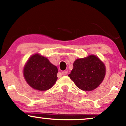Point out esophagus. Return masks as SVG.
<instances>
[{
	"label": "esophagus",
	"instance_id": "34e87169",
	"mask_svg": "<svg viewBox=\"0 0 126 126\" xmlns=\"http://www.w3.org/2000/svg\"><path fill=\"white\" fill-rule=\"evenodd\" d=\"M62 74L63 75V76H65V75H66L67 74V71H63V72L62 73Z\"/></svg>",
	"mask_w": 126,
	"mask_h": 126
}]
</instances>
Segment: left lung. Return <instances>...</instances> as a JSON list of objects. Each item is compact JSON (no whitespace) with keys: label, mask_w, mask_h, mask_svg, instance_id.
Masks as SVG:
<instances>
[{"label":"left lung","mask_w":126,"mask_h":126,"mask_svg":"<svg viewBox=\"0 0 126 126\" xmlns=\"http://www.w3.org/2000/svg\"><path fill=\"white\" fill-rule=\"evenodd\" d=\"M105 74L104 63L96 56L91 55L75 60L73 70L68 76L78 88L90 91L102 83Z\"/></svg>","instance_id":"8db88e82"}]
</instances>
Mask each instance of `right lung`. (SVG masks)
Masks as SVG:
<instances>
[{
	"label": "right lung",
	"instance_id": "right-lung-1",
	"mask_svg": "<svg viewBox=\"0 0 126 126\" xmlns=\"http://www.w3.org/2000/svg\"><path fill=\"white\" fill-rule=\"evenodd\" d=\"M58 68L46 57L39 54L31 56L24 67V79L28 85L35 90L46 91L56 81Z\"/></svg>",
	"mask_w": 126,
	"mask_h": 126
}]
</instances>
